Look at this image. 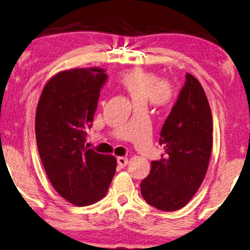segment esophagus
Returning a JSON list of instances; mask_svg holds the SVG:
<instances>
[{
    "mask_svg": "<svg viewBox=\"0 0 250 250\" xmlns=\"http://www.w3.org/2000/svg\"><path fill=\"white\" fill-rule=\"evenodd\" d=\"M117 164H118V166L121 168H124L128 164V159L127 158H124V157H118L117 158Z\"/></svg>",
    "mask_w": 250,
    "mask_h": 250,
    "instance_id": "obj_1",
    "label": "esophagus"
}]
</instances>
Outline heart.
Masks as SVG:
<instances>
[{"instance_id":"1","label":"heart","mask_w":250,"mask_h":250,"mask_svg":"<svg viewBox=\"0 0 250 250\" xmlns=\"http://www.w3.org/2000/svg\"><path fill=\"white\" fill-rule=\"evenodd\" d=\"M117 83L137 107L149 104L155 108H167L176 98V91L170 83L160 81L157 73L141 67L123 72L117 78Z\"/></svg>"}]
</instances>
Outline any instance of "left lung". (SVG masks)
<instances>
[{
	"label": "left lung",
	"mask_w": 250,
	"mask_h": 250,
	"mask_svg": "<svg viewBox=\"0 0 250 250\" xmlns=\"http://www.w3.org/2000/svg\"><path fill=\"white\" fill-rule=\"evenodd\" d=\"M213 119L203 86L187 73L178 99L160 133L165 153L151 162L141 183L146 203L161 211H177L189 202L203 183L212 152Z\"/></svg>",
	"instance_id": "8db88e82"
}]
</instances>
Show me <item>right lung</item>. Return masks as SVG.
I'll list each match as a JSON object with an SVG mask.
<instances>
[{
    "mask_svg": "<svg viewBox=\"0 0 250 250\" xmlns=\"http://www.w3.org/2000/svg\"><path fill=\"white\" fill-rule=\"evenodd\" d=\"M107 78L99 67L60 72L46 83L36 110V141L47 177L77 206L100 201L116 171L114 155L84 146Z\"/></svg>",
    "mask_w": 250,
    "mask_h": 250,
    "instance_id": "1",
    "label": "right lung"
}]
</instances>
